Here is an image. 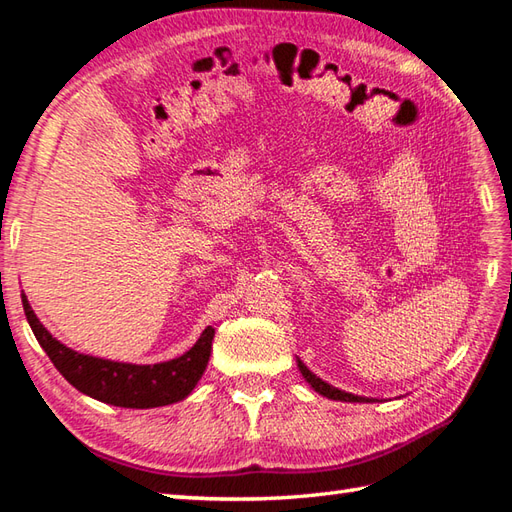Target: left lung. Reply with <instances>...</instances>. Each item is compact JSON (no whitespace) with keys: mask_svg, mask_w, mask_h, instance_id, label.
<instances>
[{"mask_svg":"<svg viewBox=\"0 0 512 512\" xmlns=\"http://www.w3.org/2000/svg\"><path fill=\"white\" fill-rule=\"evenodd\" d=\"M298 368H300V372H302L304 381L309 383L315 392H320L322 396H326V399L344 401V403H370V401H374V399H366V396H355V394H350V392L333 388V385H328V383L322 381L320 377H315V374H313L309 368H306L300 359H298Z\"/></svg>","mask_w":512,"mask_h":512,"instance_id":"left-lung-1","label":"left lung"}]
</instances>
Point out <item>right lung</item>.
Masks as SVG:
<instances>
[{"label": "right lung", "instance_id": "right-lung-1", "mask_svg": "<svg viewBox=\"0 0 512 512\" xmlns=\"http://www.w3.org/2000/svg\"><path fill=\"white\" fill-rule=\"evenodd\" d=\"M21 304H24L34 337L54 363V368L78 392L92 396L96 401L116 407H131V410L170 405L184 401L195 390L201 374L206 372L214 339L212 326H208L197 339V344L181 357L153 363V366H138V363L100 359L67 348L39 322L26 293H21Z\"/></svg>", "mask_w": 512, "mask_h": 512}]
</instances>
